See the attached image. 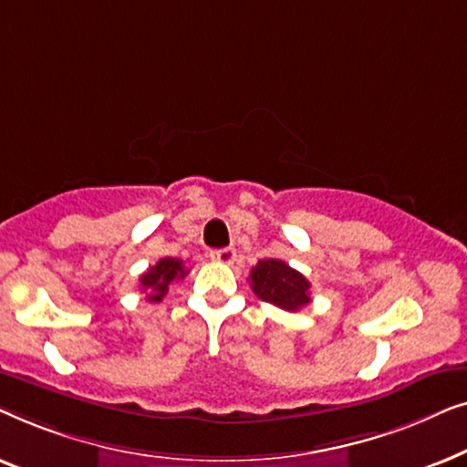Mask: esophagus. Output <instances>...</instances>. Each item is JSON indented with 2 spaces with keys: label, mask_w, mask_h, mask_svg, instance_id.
Wrapping results in <instances>:
<instances>
[{
  "label": "esophagus",
  "mask_w": 467,
  "mask_h": 467,
  "mask_svg": "<svg viewBox=\"0 0 467 467\" xmlns=\"http://www.w3.org/2000/svg\"><path fill=\"white\" fill-rule=\"evenodd\" d=\"M235 257H238V254H235L234 248H219V251L210 253V259L219 261V264H225V265H232Z\"/></svg>",
  "instance_id": "1"
}]
</instances>
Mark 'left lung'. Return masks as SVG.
Wrapping results in <instances>:
<instances>
[{"label": "left lung", "instance_id": "obj_1", "mask_svg": "<svg viewBox=\"0 0 467 467\" xmlns=\"http://www.w3.org/2000/svg\"><path fill=\"white\" fill-rule=\"evenodd\" d=\"M248 280L254 296L283 310L296 312L310 304V283L283 259H261Z\"/></svg>", "mask_w": 467, "mask_h": 467}]
</instances>
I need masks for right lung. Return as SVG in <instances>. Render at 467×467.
<instances>
[{
  "label": "right lung",
  "mask_w": 467,
  "mask_h": 467,
  "mask_svg": "<svg viewBox=\"0 0 467 467\" xmlns=\"http://www.w3.org/2000/svg\"><path fill=\"white\" fill-rule=\"evenodd\" d=\"M187 274L189 270L184 267L182 259L163 257L140 276V285H142V289L146 291V299H149V302H161L165 293L170 291V285L174 283V280H182Z\"/></svg>",
  "instance_id": "obj_1"
}]
</instances>
